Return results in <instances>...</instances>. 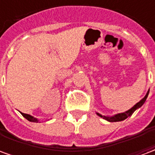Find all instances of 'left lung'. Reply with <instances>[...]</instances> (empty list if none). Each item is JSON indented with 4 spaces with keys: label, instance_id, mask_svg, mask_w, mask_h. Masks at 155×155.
Here are the masks:
<instances>
[{
    "label": "left lung",
    "instance_id": "8db88e82",
    "mask_svg": "<svg viewBox=\"0 0 155 155\" xmlns=\"http://www.w3.org/2000/svg\"><path fill=\"white\" fill-rule=\"evenodd\" d=\"M149 92H150V91H148L147 94H145V96H144V97H143V99L140 101V102H138V103H137L136 104H134L131 109H130L129 110L125 111V112H124V113H120V114H115V115H114V116H111V117L104 116V115H102V114H99V113H96V114H97L100 117L103 118V119H104L105 120L110 121V122H118V121H122V120H124L125 119H127L128 117L131 116V115L133 114L134 112L137 109H139V108H140L142 105H143V103H144L145 101H146L147 97H148Z\"/></svg>",
    "mask_w": 155,
    "mask_h": 155
}]
</instances>
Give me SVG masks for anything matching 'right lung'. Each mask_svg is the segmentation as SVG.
Segmentation results:
<instances>
[{
  "instance_id": "1",
  "label": "right lung",
  "mask_w": 155,
  "mask_h": 155,
  "mask_svg": "<svg viewBox=\"0 0 155 155\" xmlns=\"http://www.w3.org/2000/svg\"><path fill=\"white\" fill-rule=\"evenodd\" d=\"M21 114L23 116L25 117L26 120H29V121H31V122H35V123H38L39 120H37L36 118H35V117L31 116V115H30V114H24V113H21Z\"/></svg>"
}]
</instances>
